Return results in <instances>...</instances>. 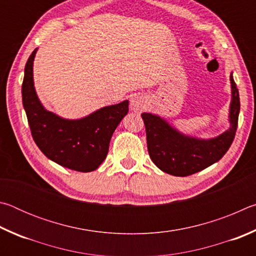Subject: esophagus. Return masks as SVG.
Segmentation results:
<instances>
[{
    "label": "esophagus",
    "mask_w": 256,
    "mask_h": 256,
    "mask_svg": "<svg viewBox=\"0 0 256 256\" xmlns=\"http://www.w3.org/2000/svg\"><path fill=\"white\" fill-rule=\"evenodd\" d=\"M131 110L136 112H141L142 110H144L146 108V100L144 97L142 96H134L131 100Z\"/></svg>",
    "instance_id": "34e87169"
}]
</instances>
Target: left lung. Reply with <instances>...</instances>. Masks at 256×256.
I'll list each match as a JSON object with an SVG mask.
<instances>
[{"instance_id": "8db88e82", "label": "left lung", "mask_w": 256, "mask_h": 256, "mask_svg": "<svg viewBox=\"0 0 256 256\" xmlns=\"http://www.w3.org/2000/svg\"><path fill=\"white\" fill-rule=\"evenodd\" d=\"M232 81L230 128L210 140H198L183 136L159 116L141 114L146 125V146L152 162L159 170L174 176H190L211 166L224 157L235 138L240 102L235 81Z\"/></svg>"}]
</instances>
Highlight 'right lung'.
<instances>
[{
    "instance_id": "obj_1",
    "label": "right lung",
    "mask_w": 256,
    "mask_h": 256,
    "mask_svg": "<svg viewBox=\"0 0 256 256\" xmlns=\"http://www.w3.org/2000/svg\"><path fill=\"white\" fill-rule=\"evenodd\" d=\"M36 52L37 48L26 63L21 90L34 144L47 158L68 170H97L108 154L112 133L128 114V102L100 108L81 120L58 118L42 107L34 92L32 64Z\"/></svg>"
}]
</instances>
